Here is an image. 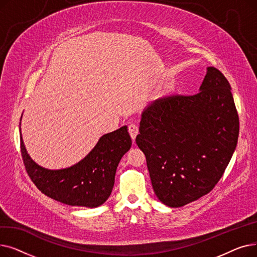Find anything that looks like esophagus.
<instances>
[{"label":"esophagus","instance_id":"1","mask_svg":"<svg viewBox=\"0 0 257 257\" xmlns=\"http://www.w3.org/2000/svg\"><path fill=\"white\" fill-rule=\"evenodd\" d=\"M128 131H129V134H130L132 141L136 140L137 136L139 134V127L136 124H130L128 127Z\"/></svg>","mask_w":257,"mask_h":257}]
</instances>
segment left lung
<instances>
[{"label":"left lung","instance_id":"1","mask_svg":"<svg viewBox=\"0 0 257 257\" xmlns=\"http://www.w3.org/2000/svg\"><path fill=\"white\" fill-rule=\"evenodd\" d=\"M238 131L230 84L212 66L194 96L174 94L150 104L136 141L156 197L181 207L208 194L232 157Z\"/></svg>","mask_w":257,"mask_h":257}]
</instances>
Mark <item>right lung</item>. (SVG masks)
I'll use <instances>...</instances> for the list:
<instances>
[{
	"instance_id": "right-lung-1",
	"label": "right lung",
	"mask_w": 257,
	"mask_h": 257,
	"mask_svg": "<svg viewBox=\"0 0 257 257\" xmlns=\"http://www.w3.org/2000/svg\"><path fill=\"white\" fill-rule=\"evenodd\" d=\"M131 145L127 126H123L104 134L93 149L78 164L66 169L49 170L32 160L26 150L21 133L24 165L38 190L63 204L89 208L102 205L109 198L119 160L128 152Z\"/></svg>"
}]
</instances>
